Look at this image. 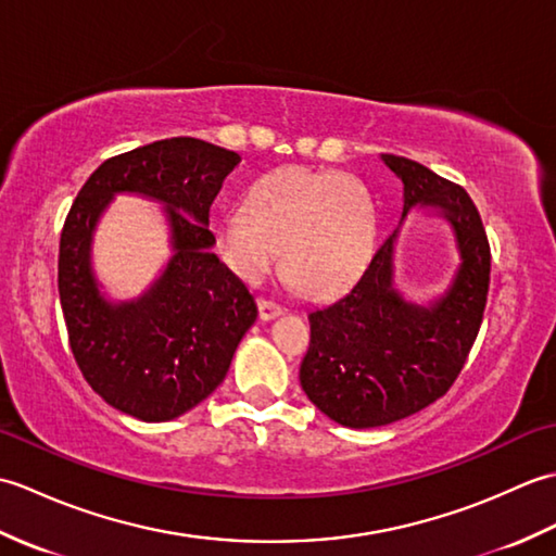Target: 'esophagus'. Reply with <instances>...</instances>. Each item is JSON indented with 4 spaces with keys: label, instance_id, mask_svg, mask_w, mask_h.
I'll return each instance as SVG.
<instances>
[{
    "label": "esophagus",
    "instance_id": "esophagus-1",
    "mask_svg": "<svg viewBox=\"0 0 556 556\" xmlns=\"http://www.w3.org/2000/svg\"><path fill=\"white\" fill-rule=\"evenodd\" d=\"M257 313H260V320H275L277 315H281V305L267 299H257Z\"/></svg>",
    "mask_w": 556,
    "mask_h": 556
}]
</instances>
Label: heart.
I'll return each mask as SVG.
<instances>
[{
	"instance_id": "b5f03b06",
	"label": "heart",
	"mask_w": 556,
	"mask_h": 556,
	"mask_svg": "<svg viewBox=\"0 0 556 556\" xmlns=\"http://www.w3.org/2000/svg\"><path fill=\"white\" fill-rule=\"evenodd\" d=\"M375 200L365 184L341 172L279 169L255 181L245 207L217 222L219 257L248 285L277 265L311 299H332L358 279L372 253Z\"/></svg>"
}]
</instances>
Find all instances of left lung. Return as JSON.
<instances>
[{"label":"left lung","instance_id":"left-lung-1","mask_svg":"<svg viewBox=\"0 0 556 556\" xmlns=\"http://www.w3.org/2000/svg\"><path fill=\"white\" fill-rule=\"evenodd\" d=\"M382 160L404 181V217L425 205L452 224L460 265L440 301L406 303L392 287V233L344 296L308 315L303 392L325 416L358 430L413 416L448 392L476 344L490 289V241L470 195L418 162Z\"/></svg>","mask_w":556,"mask_h":556}]
</instances>
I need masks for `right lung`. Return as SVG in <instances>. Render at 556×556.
<instances>
[{
    "label": "right lung",
    "mask_w": 556,
    "mask_h": 556,
    "mask_svg": "<svg viewBox=\"0 0 556 556\" xmlns=\"http://www.w3.org/2000/svg\"><path fill=\"white\" fill-rule=\"evenodd\" d=\"M241 162L198 138H167L104 160L83 184L59 239V299L68 346L86 382L138 420L179 418L227 375L257 305L210 251L212 200ZM114 192L168 205L175 257L138 302L110 304L89 269L91 229Z\"/></svg>",
    "instance_id": "1"
}]
</instances>
